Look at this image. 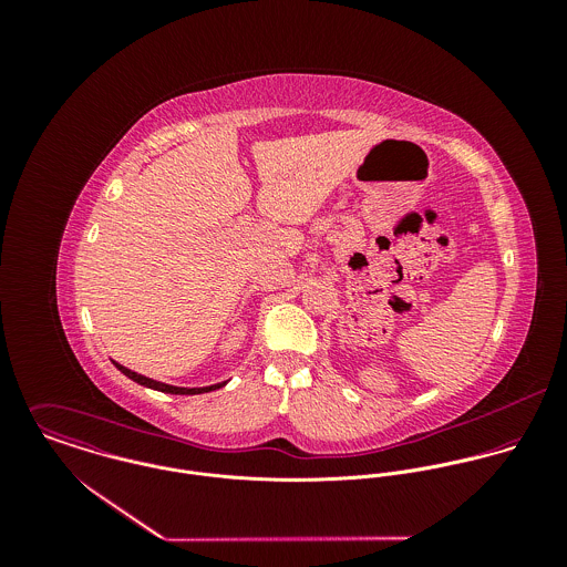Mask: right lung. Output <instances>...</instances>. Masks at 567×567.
Wrapping results in <instances>:
<instances>
[{"instance_id":"obj_1","label":"right lung","mask_w":567,"mask_h":567,"mask_svg":"<svg viewBox=\"0 0 567 567\" xmlns=\"http://www.w3.org/2000/svg\"><path fill=\"white\" fill-rule=\"evenodd\" d=\"M126 378H131L133 382H137V384H142V386H148V389H155V391H162V393H169V395H200V393H209V391H216V389H220V386H225V384H214V386H203V389H181V386H169V384H162V382H157V380H151V378H144V375H140V373H135V371H131V369H126V367H122V364H115Z\"/></svg>"}]
</instances>
